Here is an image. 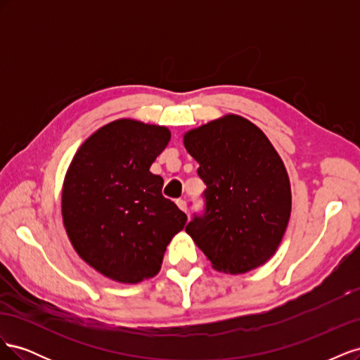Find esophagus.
<instances>
[{
    "label": "esophagus",
    "mask_w": 360,
    "mask_h": 360,
    "mask_svg": "<svg viewBox=\"0 0 360 360\" xmlns=\"http://www.w3.org/2000/svg\"><path fill=\"white\" fill-rule=\"evenodd\" d=\"M177 205H179L180 210H183L184 213H188V204H186V201H184V200H177Z\"/></svg>",
    "instance_id": "esophagus-1"
}]
</instances>
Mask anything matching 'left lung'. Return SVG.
<instances>
[{"label":"left lung","instance_id":"1","mask_svg":"<svg viewBox=\"0 0 360 360\" xmlns=\"http://www.w3.org/2000/svg\"><path fill=\"white\" fill-rule=\"evenodd\" d=\"M200 163L205 209L186 225L213 269L246 274L276 252L291 213L288 174L261 130L225 115L184 135Z\"/></svg>","mask_w":360,"mask_h":360}]
</instances>
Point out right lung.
I'll use <instances>...</instances> for the list:
<instances>
[{"label": "right lung", "instance_id": "right-lung-1", "mask_svg": "<svg viewBox=\"0 0 360 360\" xmlns=\"http://www.w3.org/2000/svg\"><path fill=\"white\" fill-rule=\"evenodd\" d=\"M167 127L117 120L76 151L61 212L78 255L103 276L136 284L159 274L171 238L188 216L162 195L151 163L169 143Z\"/></svg>", "mask_w": 360, "mask_h": 360}]
</instances>
